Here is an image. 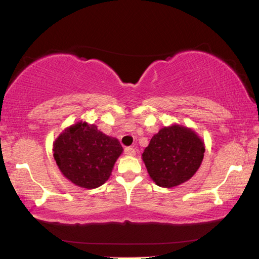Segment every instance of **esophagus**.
Wrapping results in <instances>:
<instances>
[{
    "mask_svg": "<svg viewBox=\"0 0 259 259\" xmlns=\"http://www.w3.org/2000/svg\"><path fill=\"white\" fill-rule=\"evenodd\" d=\"M124 154L125 155H129V156H134L135 154H136V151H135V148L134 147H125L124 148Z\"/></svg>",
    "mask_w": 259,
    "mask_h": 259,
    "instance_id": "34e87169",
    "label": "esophagus"
}]
</instances>
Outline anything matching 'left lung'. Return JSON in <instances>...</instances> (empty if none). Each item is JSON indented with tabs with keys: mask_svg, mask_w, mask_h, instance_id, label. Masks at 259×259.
<instances>
[{
	"mask_svg": "<svg viewBox=\"0 0 259 259\" xmlns=\"http://www.w3.org/2000/svg\"><path fill=\"white\" fill-rule=\"evenodd\" d=\"M204 146L194 131L181 125L162 128L143 153L147 171L161 187H174L188 181L203 160Z\"/></svg>",
	"mask_w": 259,
	"mask_h": 259,
	"instance_id": "1",
	"label": "left lung"
}]
</instances>
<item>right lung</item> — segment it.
Returning a JSON list of instances; mask_svg holds the SVG:
<instances>
[{
  "instance_id": "obj_1",
  "label": "right lung",
  "mask_w": 259,
  "mask_h": 259,
  "mask_svg": "<svg viewBox=\"0 0 259 259\" xmlns=\"http://www.w3.org/2000/svg\"><path fill=\"white\" fill-rule=\"evenodd\" d=\"M122 151L119 140L85 122L65 129L54 143V156L60 171L75 185L84 188L102 186L111 176Z\"/></svg>"
}]
</instances>
